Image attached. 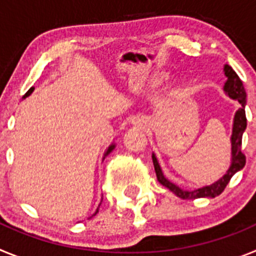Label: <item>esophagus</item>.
<instances>
[{
    "instance_id": "obj_1",
    "label": "esophagus",
    "mask_w": 256,
    "mask_h": 256,
    "mask_svg": "<svg viewBox=\"0 0 256 256\" xmlns=\"http://www.w3.org/2000/svg\"><path fill=\"white\" fill-rule=\"evenodd\" d=\"M144 123H146V122H144V118H141V116H136L134 119H133V124H138V126H142Z\"/></svg>"
}]
</instances>
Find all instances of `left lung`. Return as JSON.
I'll list each match as a JSON object with an SVG mask.
<instances>
[{
    "label": "left lung",
    "instance_id": "left-lung-1",
    "mask_svg": "<svg viewBox=\"0 0 256 256\" xmlns=\"http://www.w3.org/2000/svg\"><path fill=\"white\" fill-rule=\"evenodd\" d=\"M224 76H227V80L224 83V90L226 94L232 98V100H237L240 102V108L234 114V130H232V136H230V144H232V159H230V165L228 168L227 173L214 182L210 186L201 187V188L194 190V191H184V190L176 186L174 183L168 180L164 177L162 168H160L158 159H156L155 154H152V162L154 168H155L156 178L162 183V186L170 190L173 194L180 198H187V200H194V198H216V196L220 195L222 192L224 191L226 186L230 183V178L234 177V174L237 173L238 170L245 166L246 158L241 151V144H242V134L246 130V114H245V106H246V92L244 88L241 79L236 74L230 65H224Z\"/></svg>",
    "mask_w": 256,
    "mask_h": 256
}]
</instances>
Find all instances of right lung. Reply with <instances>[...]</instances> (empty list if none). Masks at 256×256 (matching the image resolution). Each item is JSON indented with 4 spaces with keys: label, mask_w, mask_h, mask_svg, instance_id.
<instances>
[{
    "label": "right lung",
    "mask_w": 256,
    "mask_h": 256,
    "mask_svg": "<svg viewBox=\"0 0 256 256\" xmlns=\"http://www.w3.org/2000/svg\"><path fill=\"white\" fill-rule=\"evenodd\" d=\"M33 90H34V88H30V90H29V91H28V92H26V96H24V97H28V96H29V94H32V92H33ZM114 148H115V144H110V146H108V150H106V152H105V155H104V158H105V156H106V155H108V154L112 152V150H114ZM97 212H98V209H97V210H96V212H94V216H96V214H97Z\"/></svg>",
    "instance_id": "1"
}]
</instances>
